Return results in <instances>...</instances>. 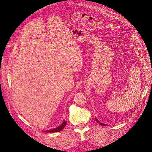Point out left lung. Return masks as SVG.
Returning a JSON list of instances; mask_svg holds the SVG:
<instances>
[{
	"label": "left lung",
	"mask_w": 152,
	"mask_h": 152,
	"mask_svg": "<svg viewBox=\"0 0 152 152\" xmlns=\"http://www.w3.org/2000/svg\"><path fill=\"white\" fill-rule=\"evenodd\" d=\"M95 120H96V122L97 123H99V125H102V126H106V125H106V124H104V123H101L97 118H96V117H95Z\"/></svg>",
	"instance_id": "left-lung-1"
}]
</instances>
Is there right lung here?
<instances>
[{
	"mask_svg": "<svg viewBox=\"0 0 152 152\" xmlns=\"http://www.w3.org/2000/svg\"><path fill=\"white\" fill-rule=\"evenodd\" d=\"M66 121L64 120L63 121V122L61 123V124L56 128H53V129H50V130H46V131H44L46 132H48V133H55V132H59L60 131H61L64 128V126L66 125Z\"/></svg>",
	"mask_w": 152,
	"mask_h": 152,
	"instance_id": "right-lung-1",
	"label": "right lung"
}]
</instances>
